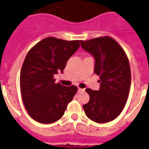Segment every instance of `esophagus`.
Instances as JSON below:
<instances>
[{
  "mask_svg": "<svg viewBox=\"0 0 149 149\" xmlns=\"http://www.w3.org/2000/svg\"><path fill=\"white\" fill-rule=\"evenodd\" d=\"M81 91H84V89H82V88H80V87H78V92H81Z\"/></svg>",
  "mask_w": 149,
  "mask_h": 149,
  "instance_id": "esophagus-1",
  "label": "esophagus"
}]
</instances>
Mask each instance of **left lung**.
<instances>
[{
    "instance_id": "8db88e82",
    "label": "left lung",
    "mask_w": 149,
    "mask_h": 149,
    "mask_svg": "<svg viewBox=\"0 0 149 149\" xmlns=\"http://www.w3.org/2000/svg\"><path fill=\"white\" fill-rule=\"evenodd\" d=\"M81 47L95 59L94 73L100 76L99 90L86 89L90 96L85 114L97 123H107L124 109L131 83L128 58L118 42L109 36L81 40Z\"/></svg>"
}]
</instances>
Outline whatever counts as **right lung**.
Segmentation results:
<instances>
[{"mask_svg": "<svg viewBox=\"0 0 149 149\" xmlns=\"http://www.w3.org/2000/svg\"><path fill=\"white\" fill-rule=\"evenodd\" d=\"M81 41L49 37L35 44L25 56L20 73V89L25 109L36 121L52 124L59 120L77 93L76 86L56 84L53 77L63 72Z\"/></svg>", "mask_w": 149, "mask_h": 149, "instance_id": "1", "label": "right lung"}]
</instances>
